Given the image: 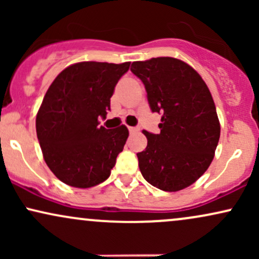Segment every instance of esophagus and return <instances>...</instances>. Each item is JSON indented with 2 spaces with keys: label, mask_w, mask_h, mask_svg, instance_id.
<instances>
[{
  "label": "esophagus",
  "mask_w": 259,
  "mask_h": 259,
  "mask_svg": "<svg viewBox=\"0 0 259 259\" xmlns=\"http://www.w3.org/2000/svg\"><path fill=\"white\" fill-rule=\"evenodd\" d=\"M127 129H129L130 133H136V132H139L138 127H135V126H129V127H127Z\"/></svg>",
  "instance_id": "34e87169"
}]
</instances>
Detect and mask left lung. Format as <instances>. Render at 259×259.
I'll use <instances>...</instances> for the list:
<instances>
[{"label":"left lung","mask_w":259,"mask_h":259,"mask_svg":"<svg viewBox=\"0 0 259 259\" xmlns=\"http://www.w3.org/2000/svg\"><path fill=\"white\" fill-rule=\"evenodd\" d=\"M132 72L144 82L151 111L162 114L159 134L142 132L147 147L138 153L140 171L163 191L185 189L209 167L221 136L212 95L200 74L177 58L134 62Z\"/></svg>","instance_id":"8db88e82"}]
</instances>
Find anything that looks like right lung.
<instances>
[{"mask_svg":"<svg viewBox=\"0 0 259 259\" xmlns=\"http://www.w3.org/2000/svg\"><path fill=\"white\" fill-rule=\"evenodd\" d=\"M130 62H81L53 80L36 115V134L46 164L62 183L96 186L111 175L129 132L106 129L99 119L111 111V97Z\"/></svg>","mask_w":259,"mask_h":259,"instance_id":"add662e5","label":"right lung"}]
</instances>
